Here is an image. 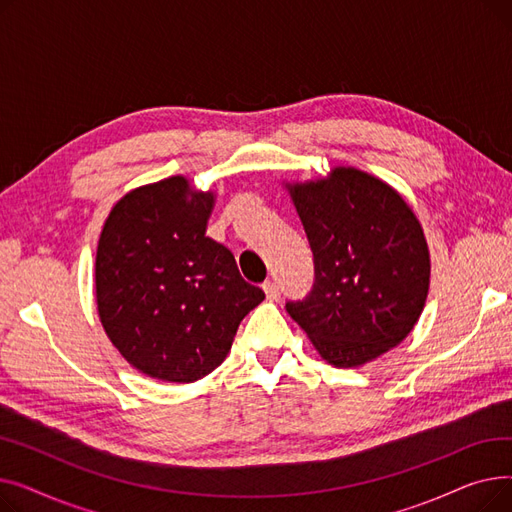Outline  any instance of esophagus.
<instances>
[{
	"label": "esophagus",
	"mask_w": 512,
	"mask_h": 512,
	"mask_svg": "<svg viewBox=\"0 0 512 512\" xmlns=\"http://www.w3.org/2000/svg\"><path fill=\"white\" fill-rule=\"evenodd\" d=\"M263 290H265V297L270 299V301H276V299L280 297V286H278V282H274V280H267V282L263 284Z\"/></svg>",
	"instance_id": "esophagus-1"
}]
</instances>
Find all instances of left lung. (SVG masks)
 I'll return each mask as SVG.
<instances>
[{
  "label": "left lung",
  "mask_w": 512,
  "mask_h": 512,
  "mask_svg": "<svg viewBox=\"0 0 512 512\" xmlns=\"http://www.w3.org/2000/svg\"><path fill=\"white\" fill-rule=\"evenodd\" d=\"M313 251V286L286 311L328 363L363 365L405 340L423 311L429 253L411 207L355 168L290 186Z\"/></svg>",
  "instance_id": "obj_1"
}]
</instances>
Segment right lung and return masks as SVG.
Segmentation results:
<instances>
[{
  "mask_svg": "<svg viewBox=\"0 0 512 512\" xmlns=\"http://www.w3.org/2000/svg\"><path fill=\"white\" fill-rule=\"evenodd\" d=\"M213 195L172 176L128 193L105 220L95 288L101 324L151 378L188 384L218 367L265 292L205 236Z\"/></svg>",
  "mask_w": 512,
  "mask_h": 512,
  "instance_id": "obj_1",
  "label": "right lung"
}]
</instances>
